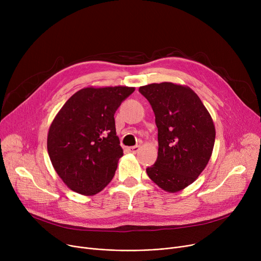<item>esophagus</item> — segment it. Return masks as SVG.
Masks as SVG:
<instances>
[{"mask_svg": "<svg viewBox=\"0 0 261 261\" xmlns=\"http://www.w3.org/2000/svg\"><path fill=\"white\" fill-rule=\"evenodd\" d=\"M139 150H140V146H138V145H136V146H132V147H129V148H128V151L131 152V153H136V152L139 151Z\"/></svg>", "mask_w": 261, "mask_h": 261, "instance_id": "esophagus-1", "label": "esophagus"}]
</instances>
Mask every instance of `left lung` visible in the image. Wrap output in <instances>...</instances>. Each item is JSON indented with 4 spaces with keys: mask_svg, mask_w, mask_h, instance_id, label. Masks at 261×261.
<instances>
[{
    "mask_svg": "<svg viewBox=\"0 0 261 261\" xmlns=\"http://www.w3.org/2000/svg\"><path fill=\"white\" fill-rule=\"evenodd\" d=\"M139 91L151 105L158 127V159L147 174L162 189L176 193L197 180L212 156V116L188 87L162 82Z\"/></svg>",
    "mask_w": 261,
    "mask_h": 261,
    "instance_id": "1",
    "label": "left lung"
}]
</instances>
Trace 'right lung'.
Returning <instances> with one entry per match:
<instances>
[{
  "label": "right lung",
  "instance_id": "obj_1",
  "mask_svg": "<svg viewBox=\"0 0 261 261\" xmlns=\"http://www.w3.org/2000/svg\"><path fill=\"white\" fill-rule=\"evenodd\" d=\"M133 92L129 87L82 89L54 118L47 151L68 188L91 196L111 182L122 156L114 114Z\"/></svg>",
  "mask_w": 261,
  "mask_h": 261
}]
</instances>
